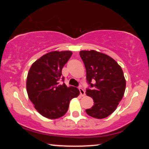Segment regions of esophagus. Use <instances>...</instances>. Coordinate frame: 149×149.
Wrapping results in <instances>:
<instances>
[{"label":"esophagus","instance_id":"34e87169","mask_svg":"<svg viewBox=\"0 0 149 149\" xmlns=\"http://www.w3.org/2000/svg\"><path fill=\"white\" fill-rule=\"evenodd\" d=\"M79 91H80V95H81V96H84V95H85V92L84 89H83L82 87H79Z\"/></svg>","mask_w":149,"mask_h":149}]
</instances>
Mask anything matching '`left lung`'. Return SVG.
Segmentation results:
<instances>
[{
	"mask_svg": "<svg viewBox=\"0 0 149 149\" xmlns=\"http://www.w3.org/2000/svg\"><path fill=\"white\" fill-rule=\"evenodd\" d=\"M86 68L89 88L86 94L92 97L93 106L86 113L96 119H104L113 113L125 89V79L121 66L107 55L95 50L81 51Z\"/></svg>",
	"mask_w": 149,
	"mask_h": 149,
	"instance_id": "left-lung-1",
	"label": "left lung"
}]
</instances>
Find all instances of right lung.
Listing matches in <instances>:
<instances>
[{"label": "right lung", "instance_id": "right-lung-1", "mask_svg": "<svg viewBox=\"0 0 149 149\" xmlns=\"http://www.w3.org/2000/svg\"><path fill=\"white\" fill-rule=\"evenodd\" d=\"M70 51L49 52L33 63L26 81L29 99L36 111L48 119H58L66 113L69 103L79 95L77 87H68L64 81L62 70L72 56Z\"/></svg>", "mask_w": 149, "mask_h": 149}]
</instances>
